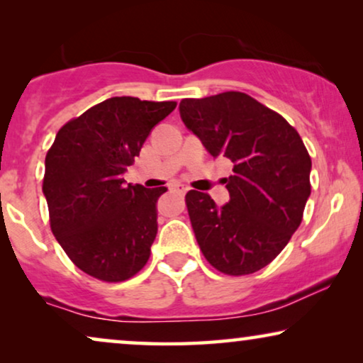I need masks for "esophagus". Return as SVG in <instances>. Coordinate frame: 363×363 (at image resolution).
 <instances>
[{
    "mask_svg": "<svg viewBox=\"0 0 363 363\" xmlns=\"http://www.w3.org/2000/svg\"><path fill=\"white\" fill-rule=\"evenodd\" d=\"M172 190H173V191H177L178 195H185L188 188H186L185 185H182V183H173V185H172Z\"/></svg>",
    "mask_w": 363,
    "mask_h": 363,
    "instance_id": "obj_1",
    "label": "esophagus"
}]
</instances>
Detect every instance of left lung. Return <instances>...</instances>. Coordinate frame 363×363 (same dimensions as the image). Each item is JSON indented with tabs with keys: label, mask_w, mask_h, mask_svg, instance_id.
<instances>
[{
	"label": "left lung",
	"mask_w": 363,
	"mask_h": 363,
	"mask_svg": "<svg viewBox=\"0 0 363 363\" xmlns=\"http://www.w3.org/2000/svg\"><path fill=\"white\" fill-rule=\"evenodd\" d=\"M180 116L213 157L230 158V203L185 196L196 241L223 274L246 276L269 264L299 228L311 195V157L284 117L245 92L183 99Z\"/></svg>",
	"instance_id": "8db88e82"
}]
</instances>
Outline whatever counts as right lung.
<instances>
[{
	"mask_svg": "<svg viewBox=\"0 0 363 363\" xmlns=\"http://www.w3.org/2000/svg\"><path fill=\"white\" fill-rule=\"evenodd\" d=\"M177 102L112 97L59 128L46 153L43 193L52 235L74 264L106 282L135 276L157 236L165 186L125 185L122 173Z\"/></svg>",
	"mask_w": 363,
	"mask_h": 363,
	"instance_id": "right-lung-1",
	"label": "right lung"
}]
</instances>
